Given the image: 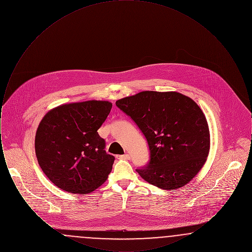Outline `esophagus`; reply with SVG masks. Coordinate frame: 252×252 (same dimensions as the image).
I'll use <instances>...</instances> for the list:
<instances>
[{"label":"esophagus","mask_w":252,"mask_h":252,"mask_svg":"<svg viewBox=\"0 0 252 252\" xmlns=\"http://www.w3.org/2000/svg\"><path fill=\"white\" fill-rule=\"evenodd\" d=\"M117 158H122V159H130V155H129V154L121 155V156H117Z\"/></svg>","instance_id":"esophagus-1"}]
</instances>
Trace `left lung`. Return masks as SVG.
<instances>
[{
	"label": "left lung",
	"instance_id": "8db88e82",
	"mask_svg": "<svg viewBox=\"0 0 252 252\" xmlns=\"http://www.w3.org/2000/svg\"><path fill=\"white\" fill-rule=\"evenodd\" d=\"M144 134L149 161L136 169L164 190L184 186L199 172L210 149L206 117L191 98L176 92L146 91L116 101Z\"/></svg>",
	"mask_w": 252,
	"mask_h": 252
}]
</instances>
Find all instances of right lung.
<instances>
[{
    "instance_id": "add662e5",
    "label": "right lung",
    "mask_w": 252,
    "mask_h": 252,
    "mask_svg": "<svg viewBox=\"0 0 252 252\" xmlns=\"http://www.w3.org/2000/svg\"><path fill=\"white\" fill-rule=\"evenodd\" d=\"M112 104L86 101L50 110L39 123L35 139L38 164L60 189L85 194L102 185L115 158L106 150L97 130Z\"/></svg>"
}]
</instances>
